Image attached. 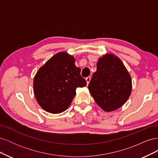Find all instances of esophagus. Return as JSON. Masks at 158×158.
Returning a JSON list of instances; mask_svg holds the SVG:
<instances>
[{
    "label": "esophagus",
    "instance_id": "1",
    "mask_svg": "<svg viewBox=\"0 0 158 158\" xmlns=\"http://www.w3.org/2000/svg\"><path fill=\"white\" fill-rule=\"evenodd\" d=\"M90 80H91V77L90 76H88L86 78H85V80H86V82H87V85L89 84V82H90Z\"/></svg>",
    "mask_w": 158,
    "mask_h": 158
}]
</instances>
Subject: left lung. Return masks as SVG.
Segmentation results:
<instances>
[{"label":"left lung","mask_w":158,"mask_h":158,"mask_svg":"<svg viewBox=\"0 0 158 158\" xmlns=\"http://www.w3.org/2000/svg\"><path fill=\"white\" fill-rule=\"evenodd\" d=\"M132 87L131 75L117 56L106 53L99 57L88 89L103 111L111 112L122 107L130 97Z\"/></svg>","instance_id":"8db88e82"}]
</instances>
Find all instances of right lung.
<instances>
[{
    "mask_svg": "<svg viewBox=\"0 0 158 158\" xmlns=\"http://www.w3.org/2000/svg\"><path fill=\"white\" fill-rule=\"evenodd\" d=\"M80 71L75 65L74 57L63 51L57 52L41 66L33 83L41 107L52 114L66 111L76 95V88L86 85Z\"/></svg>",
    "mask_w": 158,
    "mask_h": 158,
    "instance_id": "1",
    "label": "right lung"
}]
</instances>
